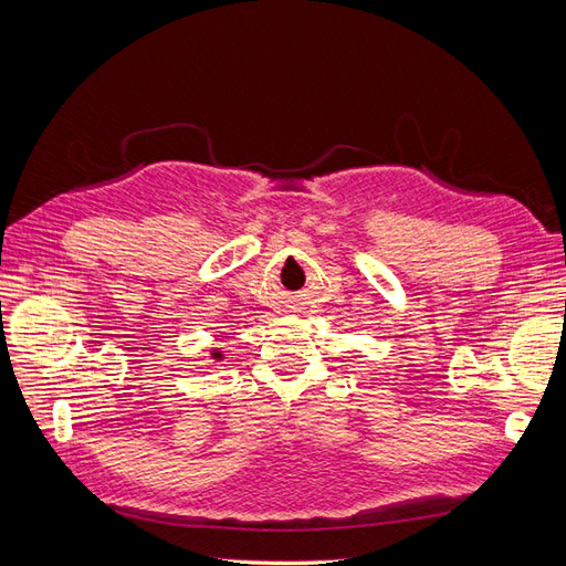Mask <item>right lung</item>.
Returning a JSON list of instances; mask_svg holds the SVG:
<instances>
[{
  "label": "right lung",
  "instance_id": "1",
  "mask_svg": "<svg viewBox=\"0 0 566 566\" xmlns=\"http://www.w3.org/2000/svg\"><path fill=\"white\" fill-rule=\"evenodd\" d=\"M212 358H214V361H221V358H224V356H221V352L214 349V352H212Z\"/></svg>",
  "mask_w": 566,
  "mask_h": 566
}]
</instances>
